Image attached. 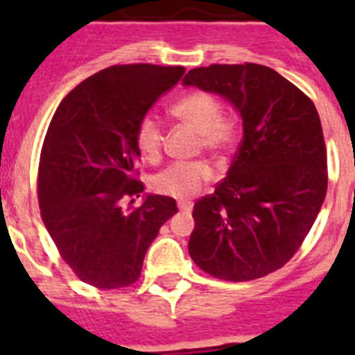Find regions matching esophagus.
Returning <instances> with one entry per match:
<instances>
[{
  "instance_id": "esophagus-1",
  "label": "esophagus",
  "mask_w": 355,
  "mask_h": 355,
  "mask_svg": "<svg viewBox=\"0 0 355 355\" xmlns=\"http://www.w3.org/2000/svg\"><path fill=\"white\" fill-rule=\"evenodd\" d=\"M191 208H193V202H191V200H180V202H178V210L180 211H189Z\"/></svg>"
}]
</instances>
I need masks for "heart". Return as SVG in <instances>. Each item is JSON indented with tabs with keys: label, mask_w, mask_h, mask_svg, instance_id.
<instances>
[{
	"label": "heart",
	"mask_w": 355,
	"mask_h": 355,
	"mask_svg": "<svg viewBox=\"0 0 355 355\" xmlns=\"http://www.w3.org/2000/svg\"><path fill=\"white\" fill-rule=\"evenodd\" d=\"M178 121L197 132V147L211 155H221L236 144L239 125L230 116H223V107L208 92H191L180 97L171 108ZM136 145L145 160L156 162L164 147V127L155 114H145L136 125ZM214 180L208 162H178L162 169L153 178V189L173 199L189 200L197 197Z\"/></svg>",
	"instance_id": "heart-1"
}]
</instances>
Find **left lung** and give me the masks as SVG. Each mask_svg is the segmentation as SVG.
<instances>
[{
	"label": "left lung",
	"instance_id": "left-lung-1",
	"mask_svg": "<svg viewBox=\"0 0 355 355\" xmlns=\"http://www.w3.org/2000/svg\"><path fill=\"white\" fill-rule=\"evenodd\" d=\"M186 86L219 94L243 119L227 177L195 202L189 256L219 280L248 282L295 256L328 188L326 145L313 101L261 64L189 69Z\"/></svg>",
	"mask_w": 355,
	"mask_h": 355
}]
</instances>
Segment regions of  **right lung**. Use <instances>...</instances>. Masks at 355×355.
<instances>
[{"mask_svg":"<svg viewBox=\"0 0 355 355\" xmlns=\"http://www.w3.org/2000/svg\"><path fill=\"white\" fill-rule=\"evenodd\" d=\"M184 71L110 66L69 92L49 123L38 166L42 221L64 261L90 286H132L160 227L178 211L164 195H147L134 210L121 202L144 191L136 125Z\"/></svg>","mask_w":355,"mask_h":355,"instance_id":"1","label":"right lung"}]
</instances>
